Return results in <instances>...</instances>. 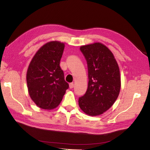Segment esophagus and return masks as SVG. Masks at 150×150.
Segmentation results:
<instances>
[{
  "instance_id": "1",
  "label": "esophagus",
  "mask_w": 150,
  "mask_h": 150,
  "mask_svg": "<svg viewBox=\"0 0 150 150\" xmlns=\"http://www.w3.org/2000/svg\"><path fill=\"white\" fill-rule=\"evenodd\" d=\"M73 87H74V84H73V82H71V83H69V88L72 89V88H73Z\"/></svg>"
}]
</instances>
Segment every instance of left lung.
I'll return each instance as SVG.
<instances>
[{"label":"left lung","instance_id":"1","mask_svg":"<svg viewBox=\"0 0 150 150\" xmlns=\"http://www.w3.org/2000/svg\"><path fill=\"white\" fill-rule=\"evenodd\" d=\"M87 62L88 86L79 104L91 116L103 114L110 108L119 96L120 77L119 66L108 47L101 43L81 47Z\"/></svg>","mask_w":150,"mask_h":150}]
</instances>
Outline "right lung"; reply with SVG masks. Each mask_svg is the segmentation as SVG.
I'll use <instances>...</instances> for the list:
<instances>
[{"instance_id": "1", "label": "right lung", "mask_w": 150, "mask_h": 150, "mask_svg": "<svg viewBox=\"0 0 150 150\" xmlns=\"http://www.w3.org/2000/svg\"><path fill=\"white\" fill-rule=\"evenodd\" d=\"M64 44L53 41L44 44L30 64L26 75L28 92L38 106L44 110L56 108L69 84L64 80L60 61Z\"/></svg>"}]
</instances>
